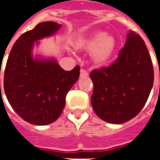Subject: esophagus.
Returning <instances> with one entry per match:
<instances>
[{"label": "esophagus", "mask_w": 160, "mask_h": 160, "mask_svg": "<svg viewBox=\"0 0 160 160\" xmlns=\"http://www.w3.org/2000/svg\"><path fill=\"white\" fill-rule=\"evenodd\" d=\"M88 76V72L87 71L85 70V69H81L80 70V78H86Z\"/></svg>", "instance_id": "esophagus-1"}]
</instances>
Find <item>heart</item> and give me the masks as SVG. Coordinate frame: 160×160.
<instances>
[{
	"label": "heart",
	"mask_w": 160,
	"mask_h": 160,
	"mask_svg": "<svg viewBox=\"0 0 160 160\" xmlns=\"http://www.w3.org/2000/svg\"><path fill=\"white\" fill-rule=\"evenodd\" d=\"M77 46L85 51H93L92 59L95 63L104 65L112 59L115 52L116 43L113 37L107 36L104 32H98L88 38L80 40Z\"/></svg>",
	"instance_id": "b5f03b06"
}]
</instances>
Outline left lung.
I'll list each match as a JSON object with an SVG mask.
<instances>
[{
  "mask_svg": "<svg viewBox=\"0 0 160 160\" xmlns=\"http://www.w3.org/2000/svg\"><path fill=\"white\" fill-rule=\"evenodd\" d=\"M91 104L104 121L122 123L138 115L146 104L154 81L151 58L143 39L130 31L115 62L90 72Z\"/></svg>",
  "mask_w": 160,
  "mask_h": 160,
  "instance_id": "1",
  "label": "left lung"
}]
</instances>
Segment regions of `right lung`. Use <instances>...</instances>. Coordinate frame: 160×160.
Masks as SVG:
<instances>
[{"label": "right lung", "mask_w": 160, "mask_h": 160, "mask_svg": "<svg viewBox=\"0 0 160 160\" xmlns=\"http://www.w3.org/2000/svg\"><path fill=\"white\" fill-rule=\"evenodd\" d=\"M61 27L52 21L37 25L18 38L8 57L4 91L15 112L29 123L45 125L55 121L64 108L68 91L80 77L79 65L69 72L56 60L32 56L35 42L38 44L37 41L52 36Z\"/></svg>", "instance_id": "add662e5"}]
</instances>
